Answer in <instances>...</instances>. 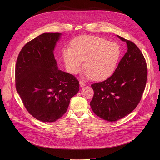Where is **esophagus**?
Segmentation results:
<instances>
[{
  "label": "esophagus",
  "instance_id": "esophagus-1",
  "mask_svg": "<svg viewBox=\"0 0 160 160\" xmlns=\"http://www.w3.org/2000/svg\"><path fill=\"white\" fill-rule=\"evenodd\" d=\"M79 83H80V86L81 87H84V86L85 85V83L83 82H82V81H80Z\"/></svg>",
  "mask_w": 160,
  "mask_h": 160
}]
</instances>
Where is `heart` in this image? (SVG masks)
I'll use <instances>...</instances> for the list:
<instances>
[{"instance_id": "heart-1", "label": "heart", "mask_w": 160, "mask_h": 160, "mask_svg": "<svg viewBox=\"0 0 160 160\" xmlns=\"http://www.w3.org/2000/svg\"><path fill=\"white\" fill-rule=\"evenodd\" d=\"M120 56L119 45L115 42L93 35L78 38L72 49H65L63 59L68 72L77 73L83 65V76L94 80H103L115 72Z\"/></svg>"}]
</instances>
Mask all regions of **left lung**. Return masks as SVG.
Masks as SVG:
<instances>
[{"label": "left lung", "instance_id": "1", "mask_svg": "<svg viewBox=\"0 0 160 160\" xmlns=\"http://www.w3.org/2000/svg\"><path fill=\"white\" fill-rule=\"evenodd\" d=\"M117 37L126 42L127 52L110 77L91 85L94 94L90 107L97 116L108 122L125 117L137 107L148 77L146 60L140 49L132 42Z\"/></svg>", "mask_w": 160, "mask_h": 160}]
</instances>
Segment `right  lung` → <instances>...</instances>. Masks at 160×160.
<instances>
[{"label":"right lung","instance_id":"obj_1","mask_svg":"<svg viewBox=\"0 0 160 160\" xmlns=\"http://www.w3.org/2000/svg\"><path fill=\"white\" fill-rule=\"evenodd\" d=\"M62 33H45L28 42L17 59L16 88L28 112L43 122H54L66 112L79 82L58 69L54 51Z\"/></svg>","mask_w":160,"mask_h":160}]
</instances>
